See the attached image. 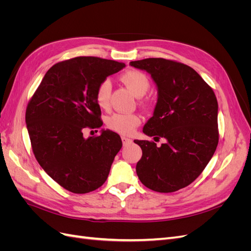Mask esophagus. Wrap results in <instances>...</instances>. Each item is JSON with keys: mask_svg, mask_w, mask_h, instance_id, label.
Here are the masks:
<instances>
[{"mask_svg": "<svg viewBox=\"0 0 251 251\" xmlns=\"http://www.w3.org/2000/svg\"><path fill=\"white\" fill-rule=\"evenodd\" d=\"M121 140H123L124 146H127V144L132 143V139L131 138H127L126 136H121Z\"/></svg>", "mask_w": 251, "mask_h": 251, "instance_id": "esophagus-1", "label": "esophagus"}]
</instances>
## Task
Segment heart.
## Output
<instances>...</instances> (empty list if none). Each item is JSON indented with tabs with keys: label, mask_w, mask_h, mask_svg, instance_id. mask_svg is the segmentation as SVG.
Returning <instances> with one entry per match:
<instances>
[{
	"label": "heart",
	"mask_w": 251,
	"mask_h": 251,
	"mask_svg": "<svg viewBox=\"0 0 251 251\" xmlns=\"http://www.w3.org/2000/svg\"><path fill=\"white\" fill-rule=\"evenodd\" d=\"M121 81L131 90V92L137 97L146 94L150 89V80L144 73L137 70H128L120 76ZM112 85L110 79H103L100 82L95 93L96 102L100 108L109 107ZM140 124V117L137 114L115 113L107 120V126L111 130L120 134H131Z\"/></svg>",
	"instance_id": "1"
}]
</instances>
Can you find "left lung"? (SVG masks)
<instances>
[{"label": "left lung", "instance_id": "1", "mask_svg": "<svg viewBox=\"0 0 251 251\" xmlns=\"http://www.w3.org/2000/svg\"><path fill=\"white\" fill-rule=\"evenodd\" d=\"M130 65L151 74L158 100L143 133L165 142L134 140L142 150L136 165L141 183L173 193L192 183L214 156L219 142L218 101L212 89L193 68L164 58Z\"/></svg>", "mask_w": 251, "mask_h": 251}]
</instances>
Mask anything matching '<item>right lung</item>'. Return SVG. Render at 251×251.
I'll list each match as a JSON object with an SVG mask.
<instances>
[{"instance_id":"1","label":"right lung","mask_w":251,"mask_h":251,"mask_svg":"<svg viewBox=\"0 0 251 251\" xmlns=\"http://www.w3.org/2000/svg\"><path fill=\"white\" fill-rule=\"evenodd\" d=\"M126 65L79 56L52 66L26 110V125L37 162L57 183L74 194L100 187L123 147L120 136L101 130L83 137L86 127L102 126L95 93L100 82Z\"/></svg>"}]
</instances>
